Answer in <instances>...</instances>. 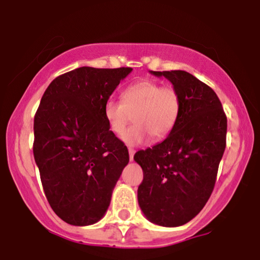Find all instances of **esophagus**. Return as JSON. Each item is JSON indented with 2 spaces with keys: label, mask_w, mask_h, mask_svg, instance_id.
Listing matches in <instances>:
<instances>
[{
  "label": "esophagus",
  "mask_w": 260,
  "mask_h": 260,
  "mask_svg": "<svg viewBox=\"0 0 260 260\" xmlns=\"http://www.w3.org/2000/svg\"><path fill=\"white\" fill-rule=\"evenodd\" d=\"M128 152H129V159L133 160V157H134V153H136V150L132 149V147H129V149H128Z\"/></svg>",
  "instance_id": "34e87169"
}]
</instances>
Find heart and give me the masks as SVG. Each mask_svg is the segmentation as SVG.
Segmentation results:
<instances>
[{"label": "heart", "mask_w": 260, "mask_h": 260, "mask_svg": "<svg viewBox=\"0 0 260 260\" xmlns=\"http://www.w3.org/2000/svg\"><path fill=\"white\" fill-rule=\"evenodd\" d=\"M121 100L109 98L106 102L104 117L111 132L120 136L134 115L136 124L122 135V140L129 146L140 145L149 136L153 141L163 140L179 120L181 101L172 86L143 79L124 88Z\"/></svg>", "instance_id": "1"}]
</instances>
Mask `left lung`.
I'll list each match as a JSON object with an SVG mask.
<instances>
[{"label": "left lung", "mask_w": 260, "mask_h": 260, "mask_svg": "<svg viewBox=\"0 0 260 260\" xmlns=\"http://www.w3.org/2000/svg\"><path fill=\"white\" fill-rule=\"evenodd\" d=\"M166 77L181 101L173 132L134 160L143 169L138 203L147 219L179 226L194 218L208 203L225 149L226 116L211 87L185 71L152 72Z\"/></svg>", "instance_id": "left-lung-1"}]
</instances>
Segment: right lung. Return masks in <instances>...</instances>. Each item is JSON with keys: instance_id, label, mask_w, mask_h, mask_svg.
<instances>
[{"instance_id": "add662e5", "label": "right lung", "mask_w": 260, "mask_h": 260, "mask_svg": "<svg viewBox=\"0 0 260 260\" xmlns=\"http://www.w3.org/2000/svg\"><path fill=\"white\" fill-rule=\"evenodd\" d=\"M132 68L80 67L55 78L35 115L34 156L54 212L72 225H90L108 210L129 160L109 129L104 104Z\"/></svg>"}]
</instances>
